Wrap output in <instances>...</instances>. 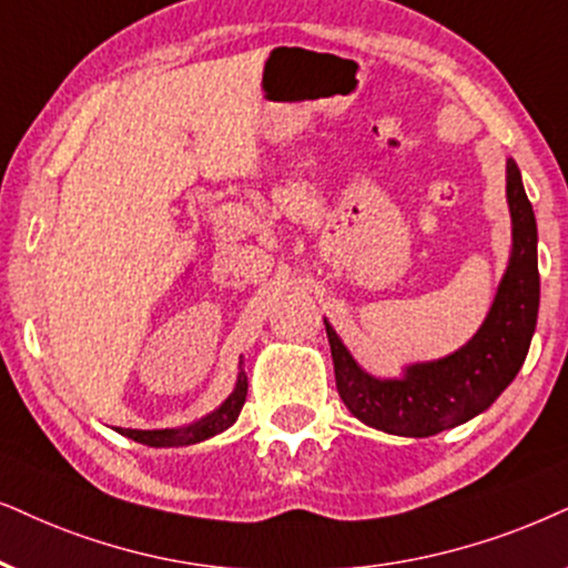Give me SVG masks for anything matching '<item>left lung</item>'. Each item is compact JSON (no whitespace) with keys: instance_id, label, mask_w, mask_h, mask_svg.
<instances>
[{"instance_id":"obj_1","label":"left lung","mask_w":568,"mask_h":568,"mask_svg":"<svg viewBox=\"0 0 568 568\" xmlns=\"http://www.w3.org/2000/svg\"><path fill=\"white\" fill-rule=\"evenodd\" d=\"M511 210V260L483 327L456 354L412 364L400 379L372 377L325 320L335 385L348 412L364 425L400 437H429L483 414L519 375L537 325L540 272L537 222L514 160L506 162Z\"/></svg>"}]
</instances>
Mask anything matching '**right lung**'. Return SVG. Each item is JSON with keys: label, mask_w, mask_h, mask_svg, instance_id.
Listing matches in <instances>:
<instances>
[{"label": "right lung", "mask_w": 568, "mask_h": 568, "mask_svg": "<svg viewBox=\"0 0 568 568\" xmlns=\"http://www.w3.org/2000/svg\"><path fill=\"white\" fill-rule=\"evenodd\" d=\"M248 379L246 372H243V362H239V383H235V390L222 400L220 408H214L212 414H206L204 419L193 422V425L183 429H123L118 427L120 435L131 437L135 443L152 445V448H175V445H191L201 443L206 437H214L217 433H225L227 427L239 419L243 400H246Z\"/></svg>", "instance_id": "1"}]
</instances>
